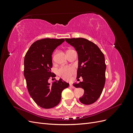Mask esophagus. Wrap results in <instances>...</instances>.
Here are the masks:
<instances>
[{
    "mask_svg": "<svg viewBox=\"0 0 133 133\" xmlns=\"http://www.w3.org/2000/svg\"><path fill=\"white\" fill-rule=\"evenodd\" d=\"M70 87H71L72 88H75V87L73 85V84H71V83H70Z\"/></svg>",
    "mask_w": 133,
    "mask_h": 133,
    "instance_id": "1",
    "label": "esophagus"
}]
</instances>
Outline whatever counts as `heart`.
I'll return each mask as SVG.
<instances>
[{"label": "heart", "instance_id": "heart-1", "mask_svg": "<svg viewBox=\"0 0 133 133\" xmlns=\"http://www.w3.org/2000/svg\"><path fill=\"white\" fill-rule=\"evenodd\" d=\"M75 71V69L73 66H63L58 70V74L60 77L67 80L70 78Z\"/></svg>", "mask_w": 133, "mask_h": 133}]
</instances>
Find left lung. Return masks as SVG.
I'll use <instances>...</instances> for the list:
<instances>
[{"mask_svg": "<svg viewBox=\"0 0 133 133\" xmlns=\"http://www.w3.org/2000/svg\"><path fill=\"white\" fill-rule=\"evenodd\" d=\"M74 47L78 55L77 77L83 81L74 83L76 88L84 90V95L79 98L84 104L89 105L95 102L101 95L105 82L106 65L105 57L95 44L82 38L65 39Z\"/></svg>", "mask_w": 133, "mask_h": 133, "instance_id": "obj_1", "label": "left lung"}]
</instances>
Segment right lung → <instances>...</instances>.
<instances>
[{"label":"right lung","instance_id":"obj_1","mask_svg":"<svg viewBox=\"0 0 133 133\" xmlns=\"http://www.w3.org/2000/svg\"><path fill=\"white\" fill-rule=\"evenodd\" d=\"M64 41V39L39 40L31 44L25 56L24 75L28 91L35 103L43 108L57 106L62 91L69 85L61 78L52 84L48 82L50 77L55 76L51 70L52 54Z\"/></svg>","mask_w":133,"mask_h":133}]
</instances>
